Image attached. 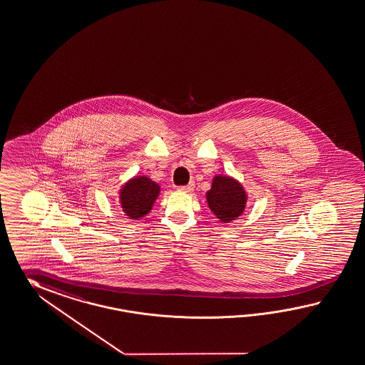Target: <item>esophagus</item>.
Returning <instances> with one entry per match:
<instances>
[{"instance_id":"1","label":"esophagus","mask_w":365,"mask_h":365,"mask_svg":"<svg viewBox=\"0 0 365 365\" xmlns=\"http://www.w3.org/2000/svg\"><path fill=\"white\" fill-rule=\"evenodd\" d=\"M195 188V183L194 182H191V183H188L187 186H179V191H183V192H190V191H192Z\"/></svg>"}]
</instances>
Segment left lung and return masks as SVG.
<instances>
[{
	"instance_id": "left-lung-1",
	"label": "left lung",
	"mask_w": 365,
	"mask_h": 365,
	"mask_svg": "<svg viewBox=\"0 0 365 365\" xmlns=\"http://www.w3.org/2000/svg\"><path fill=\"white\" fill-rule=\"evenodd\" d=\"M207 200L211 211L222 222H230L242 214L247 195L236 180L228 177H216L211 190L207 192Z\"/></svg>"
}]
</instances>
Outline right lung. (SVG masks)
<instances>
[{
    "label": "right lung",
    "instance_id": "obj_1",
    "mask_svg": "<svg viewBox=\"0 0 365 365\" xmlns=\"http://www.w3.org/2000/svg\"><path fill=\"white\" fill-rule=\"evenodd\" d=\"M160 186L145 177L134 178L121 191V205L125 214L132 219L143 217L150 211L157 199Z\"/></svg>",
    "mask_w": 365,
    "mask_h": 365
}]
</instances>
